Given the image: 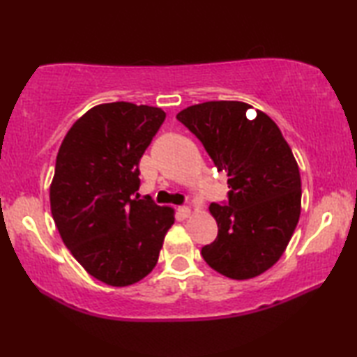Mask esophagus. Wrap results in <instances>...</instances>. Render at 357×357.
Returning a JSON list of instances; mask_svg holds the SVG:
<instances>
[{
    "instance_id": "esophagus-1",
    "label": "esophagus",
    "mask_w": 357,
    "mask_h": 357,
    "mask_svg": "<svg viewBox=\"0 0 357 357\" xmlns=\"http://www.w3.org/2000/svg\"><path fill=\"white\" fill-rule=\"evenodd\" d=\"M178 211H179V214L183 215V217H189L192 214V209L189 206H179Z\"/></svg>"
}]
</instances>
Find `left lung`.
Masks as SVG:
<instances>
[{"instance_id": "left-lung-1", "label": "left lung", "mask_w": 357, "mask_h": 357, "mask_svg": "<svg viewBox=\"0 0 357 357\" xmlns=\"http://www.w3.org/2000/svg\"><path fill=\"white\" fill-rule=\"evenodd\" d=\"M239 100H211L176 114L203 143L217 172L228 176V204L211 203L219 227L202 255L234 280L263 274L279 261L301 215V174L291 148L273 119Z\"/></svg>"}]
</instances>
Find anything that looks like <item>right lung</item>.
I'll return each instance as SVG.
<instances>
[{"label":"right lung","instance_id":"obj_1","mask_svg":"<svg viewBox=\"0 0 357 357\" xmlns=\"http://www.w3.org/2000/svg\"><path fill=\"white\" fill-rule=\"evenodd\" d=\"M165 112L130 102L100 104L66 134L50 184L63 243L94 279L129 287L154 269L174 209L134 197L138 164Z\"/></svg>","mask_w":357,"mask_h":357}]
</instances>
